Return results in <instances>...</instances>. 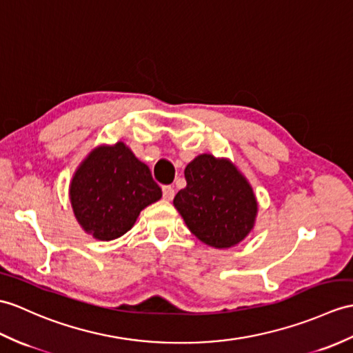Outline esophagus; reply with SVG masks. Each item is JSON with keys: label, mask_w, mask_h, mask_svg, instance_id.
I'll list each match as a JSON object with an SVG mask.
<instances>
[{"label": "esophagus", "mask_w": 353, "mask_h": 353, "mask_svg": "<svg viewBox=\"0 0 353 353\" xmlns=\"http://www.w3.org/2000/svg\"><path fill=\"white\" fill-rule=\"evenodd\" d=\"M174 188L171 186V185H165V186H162V195H163V199L165 200H173V196H174Z\"/></svg>", "instance_id": "1"}]
</instances>
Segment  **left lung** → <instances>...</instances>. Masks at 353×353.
<instances>
[{"label": "left lung", "mask_w": 353, "mask_h": 353, "mask_svg": "<svg viewBox=\"0 0 353 353\" xmlns=\"http://www.w3.org/2000/svg\"><path fill=\"white\" fill-rule=\"evenodd\" d=\"M186 186L174 206L194 236L215 248H230L250 233L257 201L230 161L200 154L185 168Z\"/></svg>", "instance_id": "8db88e82"}]
</instances>
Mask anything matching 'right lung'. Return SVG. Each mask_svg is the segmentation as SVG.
Wrapping results in <instances>:
<instances>
[{"mask_svg":"<svg viewBox=\"0 0 353 353\" xmlns=\"http://www.w3.org/2000/svg\"><path fill=\"white\" fill-rule=\"evenodd\" d=\"M161 195L149 167L123 143L97 147L81 163L70 183V201L78 223L99 241L125 234L139 212Z\"/></svg>","mask_w":353,"mask_h":353,"instance_id":"right-lung-1","label":"right lung"}]
</instances>
